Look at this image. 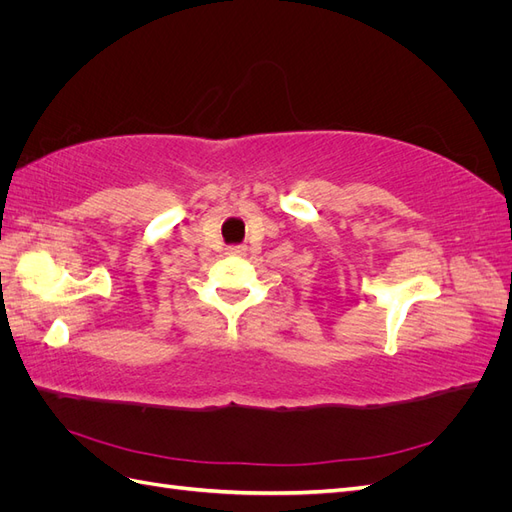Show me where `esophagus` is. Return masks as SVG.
I'll use <instances>...</instances> for the list:
<instances>
[{"instance_id":"obj_1","label":"esophagus","mask_w":512,"mask_h":512,"mask_svg":"<svg viewBox=\"0 0 512 512\" xmlns=\"http://www.w3.org/2000/svg\"><path fill=\"white\" fill-rule=\"evenodd\" d=\"M228 256H243L245 254V245H230L226 250Z\"/></svg>"}]
</instances>
